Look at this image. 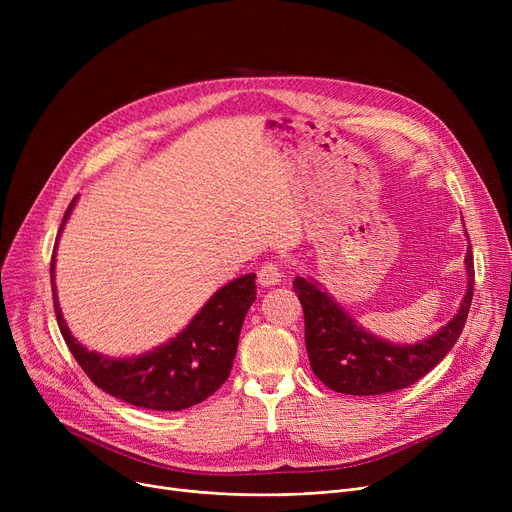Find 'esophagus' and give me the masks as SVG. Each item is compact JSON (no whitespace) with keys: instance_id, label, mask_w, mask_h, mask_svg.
<instances>
[{"instance_id":"34e87169","label":"esophagus","mask_w":512,"mask_h":512,"mask_svg":"<svg viewBox=\"0 0 512 512\" xmlns=\"http://www.w3.org/2000/svg\"><path fill=\"white\" fill-rule=\"evenodd\" d=\"M257 280L261 286H276L282 282V270L276 263H263L257 272Z\"/></svg>"}]
</instances>
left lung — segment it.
Wrapping results in <instances>:
<instances>
[{
    "instance_id": "8db88e82",
    "label": "left lung",
    "mask_w": 512,
    "mask_h": 512,
    "mask_svg": "<svg viewBox=\"0 0 512 512\" xmlns=\"http://www.w3.org/2000/svg\"><path fill=\"white\" fill-rule=\"evenodd\" d=\"M467 292L456 315L417 344H394L369 334L313 278L297 276L294 292L305 313V344L313 373L330 390L373 396L402 390L432 371L459 340L473 299V253L465 255Z\"/></svg>"
}]
</instances>
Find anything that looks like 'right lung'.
Returning <instances> with one entry per match:
<instances>
[{"mask_svg":"<svg viewBox=\"0 0 512 512\" xmlns=\"http://www.w3.org/2000/svg\"><path fill=\"white\" fill-rule=\"evenodd\" d=\"M76 199H72L64 213L58 238ZM53 270H56V249L51 255V292L58 326L78 365L103 392L132 407L182 411L199 405L228 380L242 321L257 297L255 274L240 276L222 286L201 307L191 324L170 342L139 357L116 359L89 351L70 334L58 303Z\"/></svg>","mask_w":512,"mask_h":512,"instance_id":"right-lung-1","label":"right lung"}]
</instances>
